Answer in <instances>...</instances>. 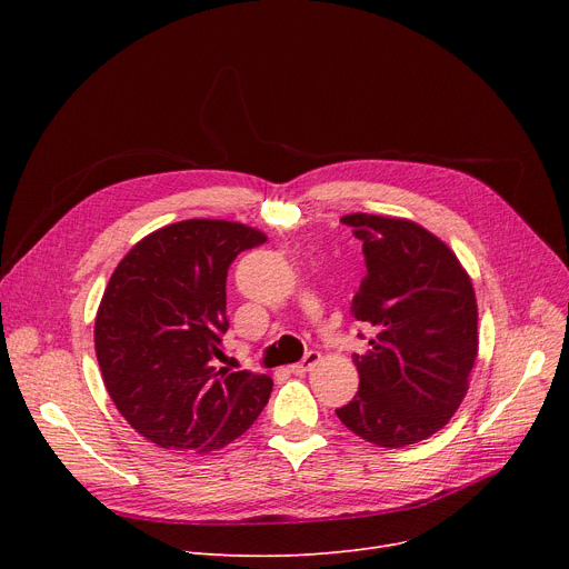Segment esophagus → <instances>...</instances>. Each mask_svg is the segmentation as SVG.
Wrapping results in <instances>:
<instances>
[{
	"label": "esophagus",
	"instance_id": "34e87169",
	"mask_svg": "<svg viewBox=\"0 0 569 569\" xmlns=\"http://www.w3.org/2000/svg\"><path fill=\"white\" fill-rule=\"evenodd\" d=\"M318 360H320V352H318V350H309V352L302 357L300 362L290 367V373H295V376H302V373H307L313 365H318Z\"/></svg>",
	"mask_w": 569,
	"mask_h": 569
}]
</instances>
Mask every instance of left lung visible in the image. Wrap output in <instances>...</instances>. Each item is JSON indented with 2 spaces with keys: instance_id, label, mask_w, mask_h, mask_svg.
<instances>
[{
  "instance_id": "left-lung-1",
  "label": "left lung",
  "mask_w": 569,
  "mask_h": 569,
  "mask_svg": "<svg viewBox=\"0 0 569 569\" xmlns=\"http://www.w3.org/2000/svg\"><path fill=\"white\" fill-rule=\"evenodd\" d=\"M341 221L362 242L367 277L352 316L371 337L367 355H355L360 390L337 417L380 447L420 442L447 425L468 390L477 357L472 283L422 226L376 214Z\"/></svg>"
}]
</instances>
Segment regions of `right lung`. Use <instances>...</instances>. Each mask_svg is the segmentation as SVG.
<instances>
[{
  "label": "right lung",
  "instance_id": "right-lung-1",
  "mask_svg": "<svg viewBox=\"0 0 569 569\" xmlns=\"http://www.w3.org/2000/svg\"><path fill=\"white\" fill-rule=\"evenodd\" d=\"M260 244L264 234L242 223L179 221L147 234L110 277L94 327L106 390L166 450H221L272 395L267 376L214 367L230 327L228 269Z\"/></svg>",
  "mask_w": 569,
  "mask_h": 569
}]
</instances>
